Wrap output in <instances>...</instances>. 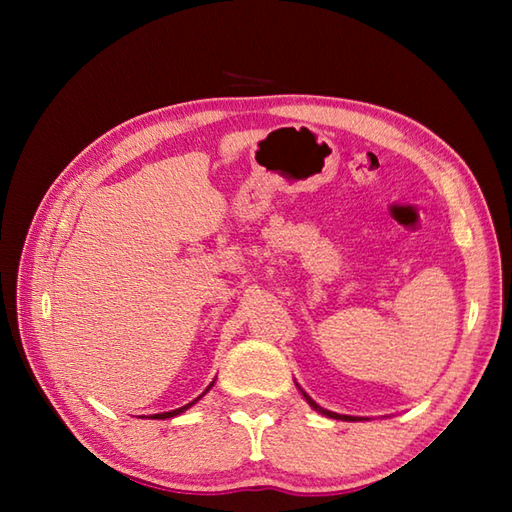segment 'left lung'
Instances as JSON below:
<instances>
[{"label":"left lung","instance_id":"1","mask_svg":"<svg viewBox=\"0 0 512 512\" xmlns=\"http://www.w3.org/2000/svg\"><path fill=\"white\" fill-rule=\"evenodd\" d=\"M303 396H306V394H303ZM306 400L310 402V407H314V409H317V411H321L323 416H330V418H341V420H356V418H352V416H339V413H332V411H328V409H321V407L317 405V402H314L310 396H306Z\"/></svg>","mask_w":512,"mask_h":512}]
</instances>
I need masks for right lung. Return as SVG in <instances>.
Wrapping results in <instances>:
<instances>
[{"label": "right lung", "instance_id": "add662e5", "mask_svg": "<svg viewBox=\"0 0 512 512\" xmlns=\"http://www.w3.org/2000/svg\"><path fill=\"white\" fill-rule=\"evenodd\" d=\"M213 387V383L209 385V387H206V391H209ZM206 391H204V394H206ZM202 394V396H204ZM202 396H198V398H195L193 402H198ZM193 402H189V405H184V407H180V409H173V411H167V413H156V416H151V418H158V420H165V418H173V416H178V413H182V411H187L191 405H193Z\"/></svg>", "mask_w": 512, "mask_h": 512}]
</instances>
